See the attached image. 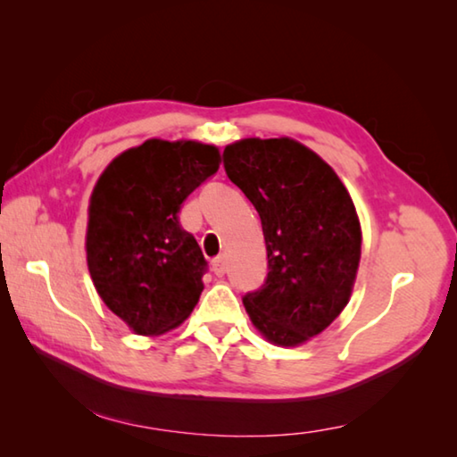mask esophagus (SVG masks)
<instances>
[{
  "label": "esophagus",
  "mask_w": 457,
  "mask_h": 457,
  "mask_svg": "<svg viewBox=\"0 0 457 457\" xmlns=\"http://www.w3.org/2000/svg\"><path fill=\"white\" fill-rule=\"evenodd\" d=\"M212 268H213V274H215V276H223V274H226V272H228V262H226V258H223V256L215 258Z\"/></svg>",
  "instance_id": "obj_1"
}]
</instances>
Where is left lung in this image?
Masks as SVG:
<instances>
[{
  "instance_id": "1",
  "label": "left lung",
  "mask_w": 457,
  "mask_h": 457,
  "mask_svg": "<svg viewBox=\"0 0 457 457\" xmlns=\"http://www.w3.org/2000/svg\"><path fill=\"white\" fill-rule=\"evenodd\" d=\"M223 167L262 220L268 276L244 306L282 346L316 337L349 303L361 260L353 199L319 154L292 138L228 145Z\"/></svg>"
}]
</instances>
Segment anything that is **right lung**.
I'll return each instance as SVG.
<instances>
[{
    "label": "right lung",
    "mask_w": 457,
    "mask_h": 457,
    "mask_svg": "<svg viewBox=\"0 0 457 457\" xmlns=\"http://www.w3.org/2000/svg\"><path fill=\"white\" fill-rule=\"evenodd\" d=\"M220 167V151L151 138L100 175L88 207L87 260L103 303L137 335L157 337L187 319L207 262L179 223L185 197Z\"/></svg>",
    "instance_id": "obj_1"
}]
</instances>
